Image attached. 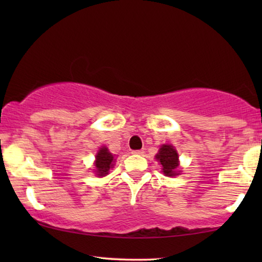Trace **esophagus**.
I'll use <instances>...</instances> for the list:
<instances>
[{"label": "esophagus", "mask_w": 262, "mask_h": 262, "mask_svg": "<svg viewBox=\"0 0 262 262\" xmlns=\"http://www.w3.org/2000/svg\"><path fill=\"white\" fill-rule=\"evenodd\" d=\"M132 154H134V155H143L144 154V150H133Z\"/></svg>", "instance_id": "34e87169"}]
</instances>
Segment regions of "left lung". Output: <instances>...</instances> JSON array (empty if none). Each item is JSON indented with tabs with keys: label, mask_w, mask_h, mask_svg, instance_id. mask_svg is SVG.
<instances>
[{
	"label": "left lung",
	"mask_w": 262,
	"mask_h": 262,
	"mask_svg": "<svg viewBox=\"0 0 262 262\" xmlns=\"http://www.w3.org/2000/svg\"><path fill=\"white\" fill-rule=\"evenodd\" d=\"M156 159L162 164L163 173L167 177L177 176V167H178V154L176 149L170 144H164L156 155Z\"/></svg>",
	"instance_id": "1"
}]
</instances>
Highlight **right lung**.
<instances>
[{"label": "right lung", "instance_id": "obj_1", "mask_svg": "<svg viewBox=\"0 0 262 262\" xmlns=\"http://www.w3.org/2000/svg\"><path fill=\"white\" fill-rule=\"evenodd\" d=\"M113 161H114L113 155L108 151L107 148L105 147L100 148V150L96 156V163H95L97 176L104 177L107 174L110 168L113 166L112 164Z\"/></svg>", "mask_w": 262, "mask_h": 262}]
</instances>
